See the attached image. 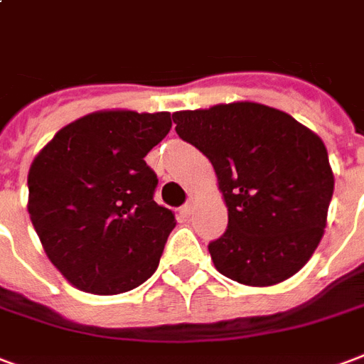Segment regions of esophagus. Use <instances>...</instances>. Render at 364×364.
Listing matches in <instances>:
<instances>
[{"label":"esophagus","instance_id":"34e87169","mask_svg":"<svg viewBox=\"0 0 364 364\" xmlns=\"http://www.w3.org/2000/svg\"><path fill=\"white\" fill-rule=\"evenodd\" d=\"M193 209H196V203H193L192 199H190V201H188V203H186L184 207L180 209V211H182V215H184V217H192Z\"/></svg>","mask_w":364,"mask_h":364}]
</instances>
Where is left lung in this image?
I'll return each instance as SVG.
<instances>
[{
	"mask_svg": "<svg viewBox=\"0 0 364 364\" xmlns=\"http://www.w3.org/2000/svg\"><path fill=\"white\" fill-rule=\"evenodd\" d=\"M172 120L211 161L228 209V228L209 244L215 269L255 288L299 272L321 244L334 193L324 141L253 101L178 111Z\"/></svg>",
	"mask_w": 364,
	"mask_h": 364,
	"instance_id": "8db88e82",
	"label": "left lung"
}]
</instances>
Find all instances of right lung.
I'll return each instance as SVG.
<instances>
[{
	"mask_svg": "<svg viewBox=\"0 0 364 364\" xmlns=\"http://www.w3.org/2000/svg\"><path fill=\"white\" fill-rule=\"evenodd\" d=\"M171 127L166 111H95L63 127L32 161L30 220L75 288L117 296L159 267L176 220L153 201L157 174L144 157Z\"/></svg>",
	"mask_w": 364,
	"mask_h": 364,
	"instance_id": "right-lung-1",
	"label": "right lung"
}]
</instances>
